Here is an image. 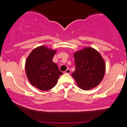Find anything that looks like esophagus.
<instances>
[{
	"label": "esophagus",
	"instance_id": "obj_1",
	"mask_svg": "<svg viewBox=\"0 0 127 127\" xmlns=\"http://www.w3.org/2000/svg\"><path fill=\"white\" fill-rule=\"evenodd\" d=\"M65 73H66V74L71 73V70H70V69H66V71H65Z\"/></svg>",
	"mask_w": 127,
	"mask_h": 127
}]
</instances>
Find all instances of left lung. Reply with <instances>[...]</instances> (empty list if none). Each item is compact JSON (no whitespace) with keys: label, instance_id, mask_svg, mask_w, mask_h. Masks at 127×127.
Wrapping results in <instances>:
<instances>
[{"label":"left lung","instance_id":"obj_1","mask_svg":"<svg viewBox=\"0 0 127 127\" xmlns=\"http://www.w3.org/2000/svg\"><path fill=\"white\" fill-rule=\"evenodd\" d=\"M76 69L72 72L79 87L84 91L97 87L103 79L105 63L93 48L86 47L74 53Z\"/></svg>","mask_w":127,"mask_h":127}]
</instances>
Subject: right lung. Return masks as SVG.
Segmentation results:
<instances>
[{"mask_svg": "<svg viewBox=\"0 0 127 127\" xmlns=\"http://www.w3.org/2000/svg\"><path fill=\"white\" fill-rule=\"evenodd\" d=\"M56 50L45 46L36 47L30 53L25 61V72L28 81L36 88L45 91L57 84L63 72L53 62Z\"/></svg>", "mask_w": 127, "mask_h": 127, "instance_id": "right-lung-1", "label": "right lung"}]
</instances>
